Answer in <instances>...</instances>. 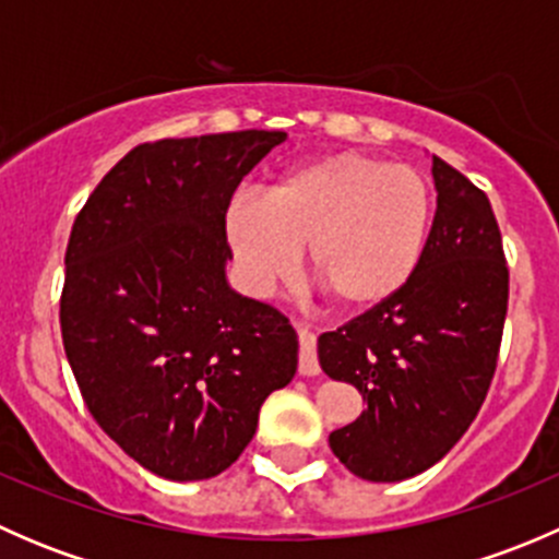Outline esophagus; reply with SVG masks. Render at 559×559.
Wrapping results in <instances>:
<instances>
[{
    "mask_svg": "<svg viewBox=\"0 0 559 559\" xmlns=\"http://www.w3.org/2000/svg\"><path fill=\"white\" fill-rule=\"evenodd\" d=\"M300 376H319V357H316V337L311 332H300V357H297Z\"/></svg>",
    "mask_w": 559,
    "mask_h": 559,
    "instance_id": "obj_1",
    "label": "esophagus"
}]
</instances>
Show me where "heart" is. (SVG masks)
I'll use <instances>...</instances> for the list:
<instances>
[{
    "label": "heart",
    "instance_id": "1",
    "mask_svg": "<svg viewBox=\"0 0 559 559\" xmlns=\"http://www.w3.org/2000/svg\"><path fill=\"white\" fill-rule=\"evenodd\" d=\"M430 227V180L359 151L306 162L281 175L264 200L238 197L224 216L248 292L267 295L289 278L308 246V267L346 311L397 297L425 259Z\"/></svg>",
    "mask_w": 559,
    "mask_h": 559
}]
</instances>
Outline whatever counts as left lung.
Returning <instances> with one entry per match:
<instances>
[{
  "label": "left lung",
  "mask_w": 559,
  "mask_h": 559,
  "mask_svg": "<svg viewBox=\"0 0 559 559\" xmlns=\"http://www.w3.org/2000/svg\"><path fill=\"white\" fill-rule=\"evenodd\" d=\"M430 243L414 278L384 306L319 337L330 379L368 408L330 432V449L365 481H403L436 465L476 419L509 311V264L487 194L432 156Z\"/></svg>",
  "instance_id": "left-lung-1"
}]
</instances>
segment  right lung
<instances>
[{
  "label": "right lung",
  "instance_id": "obj_1",
  "mask_svg": "<svg viewBox=\"0 0 559 559\" xmlns=\"http://www.w3.org/2000/svg\"><path fill=\"white\" fill-rule=\"evenodd\" d=\"M286 132L202 134L129 151L72 224L59 321L97 425L170 481L227 471L297 370V335L224 278L229 200Z\"/></svg>",
  "mask_w": 559,
  "mask_h": 559
}]
</instances>
